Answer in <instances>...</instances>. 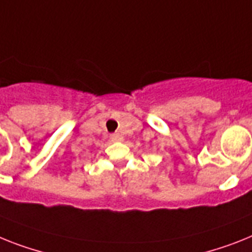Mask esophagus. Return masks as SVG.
Wrapping results in <instances>:
<instances>
[{
    "instance_id": "esophagus-1",
    "label": "esophagus",
    "mask_w": 252,
    "mask_h": 252,
    "mask_svg": "<svg viewBox=\"0 0 252 252\" xmlns=\"http://www.w3.org/2000/svg\"><path fill=\"white\" fill-rule=\"evenodd\" d=\"M110 138L113 139V141H122V136L120 134H118V133H113L111 136H110Z\"/></svg>"
}]
</instances>
